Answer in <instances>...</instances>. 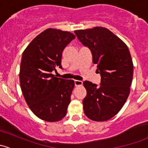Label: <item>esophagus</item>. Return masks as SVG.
I'll return each instance as SVG.
<instances>
[{
	"label": "esophagus",
	"mask_w": 148,
	"mask_h": 148,
	"mask_svg": "<svg viewBox=\"0 0 148 148\" xmlns=\"http://www.w3.org/2000/svg\"><path fill=\"white\" fill-rule=\"evenodd\" d=\"M74 84L75 86H79V85L82 84V82L79 81V80H74Z\"/></svg>",
	"instance_id": "obj_1"
}]
</instances>
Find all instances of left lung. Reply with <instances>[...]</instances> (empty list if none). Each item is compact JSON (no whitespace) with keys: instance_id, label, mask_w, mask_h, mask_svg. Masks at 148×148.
<instances>
[{"instance_id":"obj_1","label":"left lung","mask_w":148,"mask_h":148,"mask_svg":"<svg viewBox=\"0 0 148 148\" xmlns=\"http://www.w3.org/2000/svg\"><path fill=\"white\" fill-rule=\"evenodd\" d=\"M79 41L90 49L101 75L100 85L84 81V114L90 120H108L119 112L129 96L133 64L126 44L106 28L74 31Z\"/></svg>"}]
</instances>
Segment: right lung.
<instances>
[{
  "label": "right lung",
  "instance_id": "right-lung-1",
  "mask_svg": "<svg viewBox=\"0 0 148 148\" xmlns=\"http://www.w3.org/2000/svg\"><path fill=\"white\" fill-rule=\"evenodd\" d=\"M75 38L68 31L48 28L38 34L23 51L20 66V84L24 99L38 118L57 122L65 117L74 82L52 74L62 69V54Z\"/></svg>",
  "mask_w": 148,
  "mask_h": 148
}]
</instances>
